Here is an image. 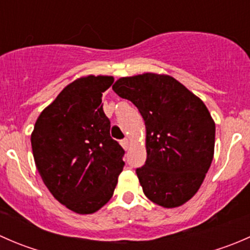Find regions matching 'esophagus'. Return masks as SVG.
I'll return each mask as SVG.
<instances>
[{
  "instance_id": "34e87169",
  "label": "esophagus",
  "mask_w": 250,
  "mask_h": 250,
  "mask_svg": "<svg viewBox=\"0 0 250 250\" xmlns=\"http://www.w3.org/2000/svg\"><path fill=\"white\" fill-rule=\"evenodd\" d=\"M120 143H121V146H122V147L125 148V150H127V148H128V145H129V141H128V139H123V140H121Z\"/></svg>"
}]
</instances>
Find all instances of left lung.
Returning <instances> with one entry per match:
<instances>
[{"mask_svg":"<svg viewBox=\"0 0 250 250\" xmlns=\"http://www.w3.org/2000/svg\"><path fill=\"white\" fill-rule=\"evenodd\" d=\"M112 89L145 121L147 156L135 170L145 196L166 208L188 202L213 161L215 123L204 103L175 78L150 72L120 78Z\"/></svg>","mask_w":250,"mask_h":250,"instance_id":"obj_1","label":"left lung"}]
</instances>
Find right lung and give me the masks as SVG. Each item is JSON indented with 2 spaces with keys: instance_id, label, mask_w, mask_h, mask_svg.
<instances>
[{
  "instance_id": "1",
  "label": "right lung",
  "mask_w": 250,
  "mask_h": 250,
  "mask_svg": "<svg viewBox=\"0 0 250 250\" xmlns=\"http://www.w3.org/2000/svg\"><path fill=\"white\" fill-rule=\"evenodd\" d=\"M111 76L78 78L41 112L31 134L37 170L55 200L92 214L112 197L125 167L122 146L110 137L102 95Z\"/></svg>"
}]
</instances>
